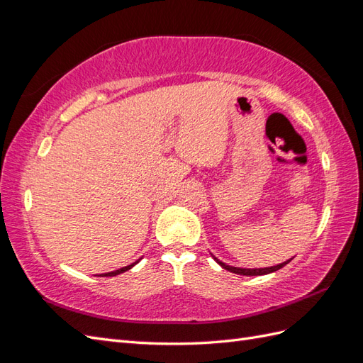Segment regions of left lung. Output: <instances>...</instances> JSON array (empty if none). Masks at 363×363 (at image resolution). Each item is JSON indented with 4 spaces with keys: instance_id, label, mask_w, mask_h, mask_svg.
I'll return each instance as SVG.
<instances>
[{
    "instance_id": "obj_1",
    "label": "left lung",
    "mask_w": 363,
    "mask_h": 363,
    "mask_svg": "<svg viewBox=\"0 0 363 363\" xmlns=\"http://www.w3.org/2000/svg\"><path fill=\"white\" fill-rule=\"evenodd\" d=\"M212 257H213L215 262L219 263V265H221L224 269H227V271H230V272H233V274H238V276H265V274H271V272H274V271H279L280 268H283L284 265H288V263L292 260V259H289V260H286V262L279 263V265L268 267V268H239V267H230V265H227V263L221 262L218 257H215L213 255H212Z\"/></svg>"
}]
</instances>
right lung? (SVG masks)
<instances>
[{
  "label": "right lung",
  "instance_id": "1",
  "mask_svg": "<svg viewBox=\"0 0 363 363\" xmlns=\"http://www.w3.org/2000/svg\"><path fill=\"white\" fill-rule=\"evenodd\" d=\"M139 260H140V259H139ZM139 260H136L135 263H131V265H127V267H124V268H119V269H116V271H111V272L101 274V277H113V276H118V274H123V272H125V271H128V269L133 268V267L136 265V263H138Z\"/></svg>",
  "mask_w": 363,
  "mask_h": 363
}]
</instances>
